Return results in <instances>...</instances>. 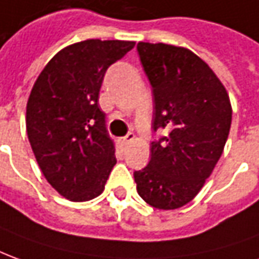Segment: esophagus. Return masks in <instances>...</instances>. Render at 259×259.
Wrapping results in <instances>:
<instances>
[{"label": "esophagus", "instance_id": "1", "mask_svg": "<svg viewBox=\"0 0 259 259\" xmlns=\"http://www.w3.org/2000/svg\"><path fill=\"white\" fill-rule=\"evenodd\" d=\"M134 140H135V135H134V133H128L125 137H122V138H121V142H122L124 145H126V144L133 142Z\"/></svg>", "mask_w": 259, "mask_h": 259}]
</instances>
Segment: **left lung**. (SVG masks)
I'll return each mask as SVG.
<instances>
[{"mask_svg":"<svg viewBox=\"0 0 259 259\" xmlns=\"http://www.w3.org/2000/svg\"><path fill=\"white\" fill-rule=\"evenodd\" d=\"M141 63L155 97L153 130L166 137L151 145V160L134 174L149 206L175 210L197 196L224 151L233 108L220 78L182 46L140 42Z\"/></svg>","mask_w":259,"mask_h":259,"instance_id":"obj_1","label":"left lung"}]
</instances>
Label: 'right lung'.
Instances as JSON below:
<instances>
[{"label": "right lung", "instance_id": "obj_1", "mask_svg": "<svg viewBox=\"0 0 259 259\" xmlns=\"http://www.w3.org/2000/svg\"><path fill=\"white\" fill-rule=\"evenodd\" d=\"M135 46L87 39L58 52L37 76L26 104V133L42 174L72 201L103 193L115 159L99 106L106 70Z\"/></svg>", "mask_w": 259, "mask_h": 259}]
</instances>
